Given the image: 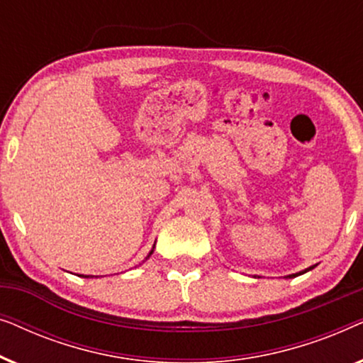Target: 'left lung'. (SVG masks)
<instances>
[{
	"label": "left lung",
	"instance_id": "left-lung-1",
	"mask_svg": "<svg viewBox=\"0 0 363 363\" xmlns=\"http://www.w3.org/2000/svg\"><path fill=\"white\" fill-rule=\"evenodd\" d=\"M309 269H314V266L312 267H309ZM309 269H306V271H302V272H299V274H304V272H307ZM299 274H291V276H287V277H296V276H299Z\"/></svg>",
	"mask_w": 363,
	"mask_h": 363
}]
</instances>
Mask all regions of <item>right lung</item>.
Wrapping results in <instances>:
<instances>
[{"label": "right lung", "mask_w": 363, "mask_h": 363, "mask_svg": "<svg viewBox=\"0 0 363 363\" xmlns=\"http://www.w3.org/2000/svg\"><path fill=\"white\" fill-rule=\"evenodd\" d=\"M152 252H153V250H152V251H150V255H148V256H147V257H150V256H152ZM82 277H89V276H82Z\"/></svg>", "instance_id": "obj_1"}]
</instances>
